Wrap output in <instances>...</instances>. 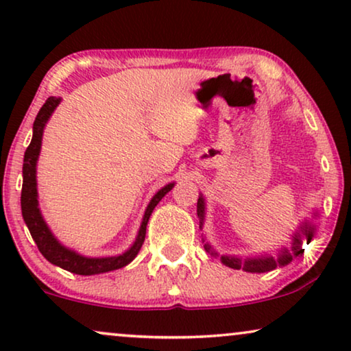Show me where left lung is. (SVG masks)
<instances>
[{"label":"left lung","mask_w":351,"mask_h":351,"mask_svg":"<svg viewBox=\"0 0 351 351\" xmlns=\"http://www.w3.org/2000/svg\"><path fill=\"white\" fill-rule=\"evenodd\" d=\"M196 213H198L199 217V228H203L204 223V215H206V203H204V196L201 195L198 198V204H196ZM311 217L316 219L318 217V213H313ZM315 223L311 220H305V222L300 223V227L297 232L292 234V243L291 247H281L278 251V256H258V257H237V256H220V261H222L223 265H227L230 268H234V270H244L247 273H265V271H271L275 270L276 267H285L287 263L292 262V258L299 257L304 254V249H302V243L306 241L310 243L311 238L315 234ZM204 243V249L206 252H209L210 256L217 257L219 254L215 249L210 246L209 243H206V239H203Z\"/></svg>","instance_id":"left-lung-1"}]
</instances>
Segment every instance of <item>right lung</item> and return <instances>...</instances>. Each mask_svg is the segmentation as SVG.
I'll return each mask as SVG.
<instances>
[{
	"label": "right lung",
	"instance_id": "right-lung-1",
	"mask_svg": "<svg viewBox=\"0 0 351 351\" xmlns=\"http://www.w3.org/2000/svg\"><path fill=\"white\" fill-rule=\"evenodd\" d=\"M60 97H49L46 100V104L43 105L40 112H38L35 123H33V137L30 145H28L25 156H23V184H22V196H21V206H22V215L25 220L28 230L33 241L36 243L38 249L43 256L46 257V261H49L52 265H57L64 268L66 271L76 273V275L90 276V275H99V273H107L118 270V268L126 267L128 263H131L136 256L141 251L143 239H145L147 233V223L148 219L155 209V206L160 203L167 191L172 190L174 182L162 186L161 190L156 191V195L153 196L148 203L145 214H143L141 228L136 237V241L132 243V246L124 251L123 254L112 257H84L78 254L73 249L65 247L59 239L54 237V233L51 232L47 223L43 219L40 206H38V189H36V162L40 158L41 152V141H43V132H45L46 123L49 121L51 114L54 113L57 105L60 104Z\"/></svg>",
	"mask_w": 351,
	"mask_h": 351
}]
</instances>
